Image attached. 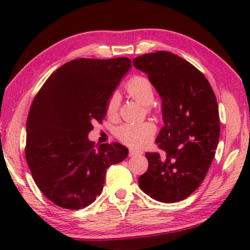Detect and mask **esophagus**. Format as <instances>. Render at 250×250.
Listing matches in <instances>:
<instances>
[{"label": "esophagus", "instance_id": "obj_1", "mask_svg": "<svg viewBox=\"0 0 250 250\" xmlns=\"http://www.w3.org/2000/svg\"><path fill=\"white\" fill-rule=\"evenodd\" d=\"M139 154H142V152L138 151V150H133V149L129 150V156H135V155H139Z\"/></svg>", "mask_w": 250, "mask_h": 250}]
</instances>
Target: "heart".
<instances>
[{
	"label": "heart",
	"mask_w": 250,
	"mask_h": 250,
	"mask_svg": "<svg viewBox=\"0 0 250 250\" xmlns=\"http://www.w3.org/2000/svg\"><path fill=\"white\" fill-rule=\"evenodd\" d=\"M125 90L131 98L146 105L147 111H151V104L154 100V88L151 82L143 76H133L125 83ZM119 109V96L112 94L105 104V113L109 118H116ZM156 126L152 122L146 121L140 124H125L116 131L118 140L124 145L135 147H143L149 145L154 138Z\"/></svg>",
	"instance_id": "obj_1"
}]
</instances>
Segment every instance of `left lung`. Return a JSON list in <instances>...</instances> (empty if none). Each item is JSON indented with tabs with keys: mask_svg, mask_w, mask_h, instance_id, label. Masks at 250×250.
Returning <instances> with one entry per match:
<instances>
[{
	"mask_svg": "<svg viewBox=\"0 0 250 250\" xmlns=\"http://www.w3.org/2000/svg\"><path fill=\"white\" fill-rule=\"evenodd\" d=\"M162 99L164 126L156 138L160 152H146L147 171L139 186L163 203L185 200L204 181L217 149L219 115L208 80L177 55L160 50L133 59Z\"/></svg>",
	"mask_w": 250,
	"mask_h": 250,
	"instance_id": "obj_1",
	"label": "left lung"
}]
</instances>
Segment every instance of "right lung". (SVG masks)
<instances>
[{
  "label": "right lung",
  "instance_id": "obj_1",
  "mask_svg": "<svg viewBox=\"0 0 250 250\" xmlns=\"http://www.w3.org/2000/svg\"><path fill=\"white\" fill-rule=\"evenodd\" d=\"M131 67L128 57L77 58L49 76L26 122L25 158L41 192L66 209L90 205L107 168L128 156L118 142L95 146L88 133L105 116V104Z\"/></svg>",
  "mask_w": 250,
  "mask_h": 250
}]
</instances>
